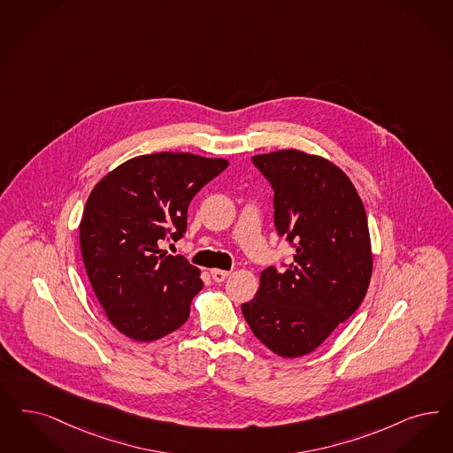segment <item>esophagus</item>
Masks as SVG:
<instances>
[{"label":"esophagus","instance_id":"esophagus-1","mask_svg":"<svg viewBox=\"0 0 453 453\" xmlns=\"http://www.w3.org/2000/svg\"><path fill=\"white\" fill-rule=\"evenodd\" d=\"M211 276L216 282H222L227 276H229V271H224V269H212L211 271Z\"/></svg>","mask_w":453,"mask_h":453}]
</instances>
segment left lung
Segmentation results:
<instances>
[{"label":"left lung","instance_id":"obj_1","mask_svg":"<svg viewBox=\"0 0 453 453\" xmlns=\"http://www.w3.org/2000/svg\"><path fill=\"white\" fill-rule=\"evenodd\" d=\"M274 190V226L296 250L265 267L256 297L241 306L254 336L282 358L314 351L358 310L373 269L365 205L348 175L301 150L252 157Z\"/></svg>","mask_w":453,"mask_h":453}]
</instances>
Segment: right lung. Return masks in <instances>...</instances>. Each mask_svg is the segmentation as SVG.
Wrapping results in <instances>:
<instances>
[{
	"mask_svg": "<svg viewBox=\"0 0 453 453\" xmlns=\"http://www.w3.org/2000/svg\"><path fill=\"white\" fill-rule=\"evenodd\" d=\"M229 165L224 158L158 152L135 157L95 186L80 222V248L110 323L154 342L188 321L201 271L160 250L188 229L192 197Z\"/></svg>",
	"mask_w": 453,
	"mask_h": 453,
	"instance_id": "right-lung-1",
	"label": "right lung"
}]
</instances>
